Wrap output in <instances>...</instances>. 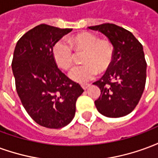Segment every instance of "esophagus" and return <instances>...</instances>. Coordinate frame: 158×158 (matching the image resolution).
<instances>
[{
  "label": "esophagus",
  "mask_w": 158,
  "mask_h": 158,
  "mask_svg": "<svg viewBox=\"0 0 158 158\" xmlns=\"http://www.w3.org/2000/svg\"><path fill=\"white\" fill-rule=\"evenodd\" d=\"M89 84H83V85H81V87H82L84 89H88V87H89Z\"/></svg>",
  "instance_id": "obj_1"
}]
</instances>
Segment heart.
<instances>
[{
  "mask_svg": "<svg viewBox=\"0 0 158 158\" xmlns=\"http://www.w3.org/2000/svg\"><path fill=\"white\" fill-rule=\"evenodd\" d=\"M70 45L77 52H85L84 65L78 66L69 73L74 82L85 84L96 78L100 71H105L113 62V47L110 41L100 40L89 32L80 33L69 40ZM52 55L60 69L68 70L73 63L74 55L72 48L63 40H59L53 45Z\"/></svg>",
  "mask_w": 158,
  "mask_h": 158,
  "instance_id": "1",
  "label": "heart"
}]
</instances>
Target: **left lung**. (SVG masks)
Here are the masks:
<instances>
[{"label": "left lung", "instance_id": "obj_1", "mask_svg": "<svg viewBox=\"0 0 158 158\" xmlns=\"http://www.w3.org/2000/svg\"><path fill=\"white\" fill-rule=\"evenodd\" d=\"M107 37L113 46V59L105 74L93 83L101 89L95 101L96 109L108 118H120L132 112L142 96L146 79L143 46L131 32L122 27L104 23L91 26Z\"/></svg>", "mask_w": 158, "mask_h": 158}]
</instances>
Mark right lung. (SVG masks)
<instances>
[{
	"label": "right lung",
	"mask_w": 158,
	"mask_h": 158,
	"mask_svg": "<svg viewBox=\"0 0 158 158\" xmlns=\"http://www.w3.org/2000/svg\"><path fill=\"white\" fill-rule=\"evenodd\" d=\"M72 29L40 24L16 45L12 69L23 106L38 124L49 129L68 125L75 115L76 101L84 89L57 68L52 48Z\"/></svg>",
	"instance_id": "add662e5"
}]
</instances>
